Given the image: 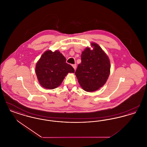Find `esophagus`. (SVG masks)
I'll use <instances>...</instances> for the list:
<instances>
[{
    "label": "esophagus",
    "instance_id": "obj_1",
    "mask_svg": "<svg viewBox=\"0 0 147 147\" xmlns=\"http://www.w3.org/2000/svg\"><path fill=\"white\" fill-rule=\"evenodd\" d=\"M72 66H73V68L74 69V70H76V68H77V64H73V65H72Z\"/></svg>",
    "mask_w": 147,
    "mask_h": 147
}]
</instances>
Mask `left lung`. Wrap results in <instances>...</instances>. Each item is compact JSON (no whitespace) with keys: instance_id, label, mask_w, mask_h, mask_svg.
I'll return each instance as SVG.
<instances>
[{"instance_id":"left-lung-1","label":"left lung","mask_w":147,"mask_h":147,"mask_svg":"<svg viewBox=\"0 0 147 147\" xmlns=\"http://www.w3.org/2000/svg\"><path fill=\"white\" fill-rule=\"evenodd\" d=\"M91 49L86 47L81 55L75 74L85 91H96L106 83L110 73L108 56L96 43H91Z\"/></svg>"}]
</instances>
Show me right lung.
Listing matches in <instances>:
<instances>
[{"label":"right lung","mask_w":147,"mask_h":147,"mask_svg":"<svg viewBox=\"0 0 147 147\" xmlns=\"http://www.w3.org/2000/svg\"><path fill=\"white\" fill-rule=\"evenodd\" d=\"M36 74L40 84L47 89L59 86L69 73L74 68L66 63V58L59 51H46L36 63Z\"/></svg>","instance_id":"right-lung-1"}]
</instances>
